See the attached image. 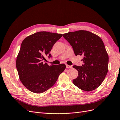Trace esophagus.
Listing matches in <instances>:
<instances>
[{
  "mask_svg": "<svg viewBox=\"0 0 120 120\" xmlns=\"http://www.w3.org/2000/svg\"><path fill=\"white\" fill-rule=\"evenodd\" d=\"M71 66H69V65H68L67 64L66 65V68H71Z\"/></svg>",
  "mask_w": 120,
  "mask_h": 120,
  "instance_id": "1",
  "label": "esophagus"
}]
</instances>
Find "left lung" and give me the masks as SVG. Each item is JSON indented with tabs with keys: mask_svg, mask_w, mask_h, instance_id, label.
Returning a JSON list of instances; mask_svg holds the SVG:
<instances>
[{
	"mask_svg": "<svg viewBox=\"0 0 120 120\" xmlns=\"http://www.w3.org/2000/svg\"><path fill=\"white\" fill-rule=\"evenodd\" d=\"M70 43L75 56H83L82 66H73L78 76L74 84L86 92L98 88L103 82L108 71L109 56L101 39L86 30L70 32L63 34Z\"/></svg>",
	"mask_w": 120,
	"mask_h": 120,
	"instance_id": "8db88e82",
	"label": "left lung"
}]
</instances>
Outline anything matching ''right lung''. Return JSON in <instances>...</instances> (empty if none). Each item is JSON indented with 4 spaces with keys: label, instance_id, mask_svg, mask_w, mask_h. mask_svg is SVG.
I'll return each instance as SVG.
<instances>
[{
    "label": "right lung",
    "instance_id": "1",
    "mask_svg": "<svg viewBox=\"0 0 120 120\" xmlns=\"http://www.w3.org/2000/svg\"><path fill=\"white\" fill-rule=\"evenodd\" d=\"M63 36L47 31H40L24 39L17 56L16 66L20 81L31 92L42 93L53 86L66 68L64 64L49 66L45 57H52L49 52Z\"/></svg>",
    "mask_w": 120,
    "mask_h": 120
}]
</instances>
